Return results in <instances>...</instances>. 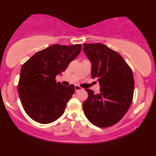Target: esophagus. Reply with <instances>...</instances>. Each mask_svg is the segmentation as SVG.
<instances>
[{
    "instance_id": "esophagus-1",
    "label": "esophagus",
    "mask_w": 156,
    "mask_h": 156,
    "mask_svg": "<svg viewBox=\"0 0 156 156\" xmlns=\"http://www.w3.org/2000/svg\"><path fill=\"white\" fill-rule=\"evenodd\" d=\"M82 90V87H80V86H78V85H75V90L76 92H77L78 90Z\"/></svg>"
}]
</instances>
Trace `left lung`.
Returning a JSON list of instances; mask_svg holds the SVG:
<instances>
[{"mask_svg":"<svg viewBox=\"0 0 156 156\" xmlns=\"http://www.w3.org/2000/svg\"><path fill=\"white\" fill-rule=\"evenodd\" d=\"M83 51L92 65L91 76L99 82L100 93L87 92L83 109L87 119L98 127H108L122 119L130 107L134 80L130 67L118 52L101 43L84 44Z\"/></svg>","mask_w":156,"mask_h":156,"instance_id":"1","label":"left lung"}]
</instances>
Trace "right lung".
Returning <instances> with one entry per match:
<instances>
[{"instance_id": "add662e5", "label": "right lung", "mask_w": 156, "mask_h": 156, "mask_svg": "<svg viewBox=\"0 0 156 156\" xmlns=\"http://www.w3.org/2000/svg\"><path fill=\"white\" fill-rule=\"evenodd\" d=\"M81 48L80 44H53L23 65L17 90L25 112L34 121L49 124L62 116L75 86L56 83V76L67 69Z\"/></svg>"}]
</instances>
